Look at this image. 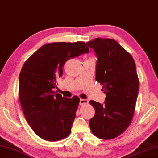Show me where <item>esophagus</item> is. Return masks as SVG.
<instances>
[{
  "mask_svg": "<svg viewBox=\"0 0 158 158\" xmlns=\"http://www.w3.org/2000/svg\"><path fill=\"white\" fill-rule=\"evenodd\" d=\"M88 103H89V101L88 99H83V98H81V99L79 100L80 106H83V105L88 104Z\"/></svg>",
  "mask_w": 158,
  "mask_h": 158,
  "instance_id": "34e87169",
  "label": "esophagus"
}]
</instances>
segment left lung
Instances as JSON below:
<instances>
[{"mask_svg": "<svg viewBox=\"0 0 158 158\" xmlns=\"http://www.w3.org/2000/svg\"><path fill=\"white\" fill-rule=\"evenodd\" d=\"M86 44L97 57L96 80L106 94L103 104L89 101L95 109L89 127L98 138L110 140L124 132L132 120L139 88L135 64L131 55L112 39L97 38Z\"/></svg>", "mask_w": 158, "mask_h": 158, "instance_id": "obj_1", "label": "left lung"}]
</instances>
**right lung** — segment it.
I'll use <instances>...</instances> for the list:
<instances>
[{"mask_svg": "<svg viewBox=\"0 0 158 158\" xmlns=\"http://www.w3.org/2000/svg\"><path fill=\"white\" fill-rule=\"evenodd\" d=\"M83 42L46 44L24 64L19 75V99L33 131L47 141H57L70 134L79 98L63 97L53 91L62 68L71 58L88 53Z\"/></svg>", "mask_w": 158, "mask_h": 158, "instance_id": "1", "label": "right lung"}]
</instances>
